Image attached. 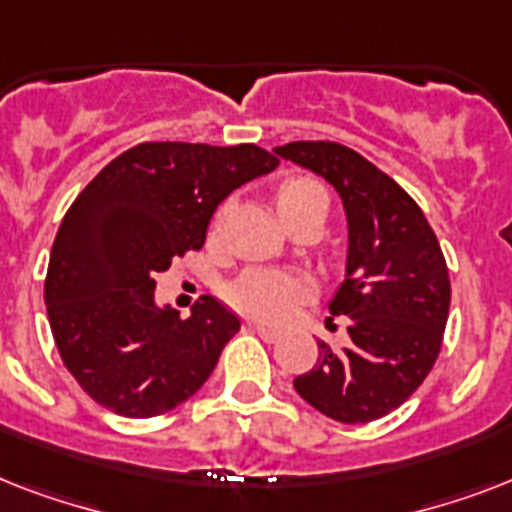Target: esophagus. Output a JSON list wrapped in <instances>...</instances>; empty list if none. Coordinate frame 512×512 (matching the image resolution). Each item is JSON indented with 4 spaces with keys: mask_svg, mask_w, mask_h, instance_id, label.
I'll list each match as a JSON object with an SVG mask.
<instances>
[{
    "mask_svg": "<svg viewBox=\"0 0 512 512\" xmlns=\"http://www.w3.org/2000/svg\"><path fill=\"white\" fill-rule=\"evenodd\" d=\"M252 329H255L257 335L263 337L265 342H276L281 337L279 329H271V327H263V324H252Z\"/></svg>",
    "mask_w": 512,
    "mask_h": 512,
    "instance_id": "1",
    "label": "esophagus"
}]
</instances>
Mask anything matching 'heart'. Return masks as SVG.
I'll use <instances>...</instances> for the list:
<instances>
[{"label":"heart","mask_w":512,"mask_h":512,"mask_svg":"<svg viewBox=\"0 0 512 512\" xmlns=\"http://www.w3.org/2000/svg\"><path fill=\"white\" fill-rule=\"evenodd\" d=\"M281 217L292 225L300 217L324 215L329 212V193L316 177L297 175L289 177L273 193ZM225 209H217L209 225V233L217 236L223 228ZM313 295L311 281L305 276L287 271H273V268H252L244 271L239 279L228 287V300L236 311L247 313L252 319L265 324H281Z\"/></svg>","instance_id":"obj_1"}]
</instances>
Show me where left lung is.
Wrapping results in <instances>:
<instances>
[{
  "mask_svg": "<svg viewBox=\"0 0 512 512\" xmlns=\"http://www.w3.org/2000/svg\"><path fill=\"white\" fill-rule=\"evenodd\" d=\"M340 193L348 215L345 281L329 303L348 319V348L319 342V361L295 390L337 422H372L428 377L449 319V268L436 233L401 185L353 148L297 140L273 148Z\"/></svg>",
  "mask_w": 512,
  "mask_h": 512,
  "instance_id": "left-lung-1",
  "label": "left lung"
}]
</instances>
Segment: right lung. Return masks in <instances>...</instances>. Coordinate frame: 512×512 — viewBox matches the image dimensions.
<instances>
[{"instance_id":"add662e5","label":"right lung","mask_w":512,"mask_h":512,"mask_svg":"<svg viewBox=\"0 0 512 512\" xmlns=\"http://www.w3.org/2000/svg\"><path fill=\"white\" fill-rule=\"evenodd\" d=\"M279 159L252 143H140L68 207L44 279L63 364L92 401L159 417L207 382L241 321L204 295L188 319L154 303L156 276L204 247L217 204Z\"/></svg>"}]
</instances>
